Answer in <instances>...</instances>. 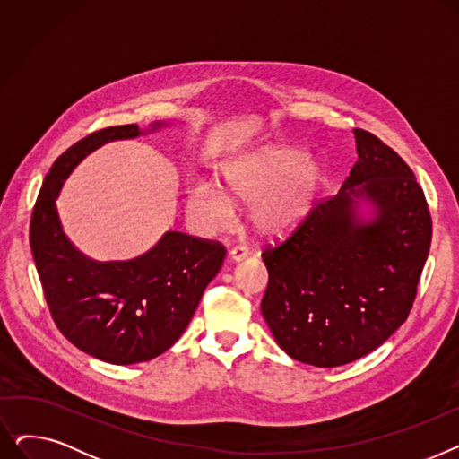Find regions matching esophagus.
Masks as SVG:
<instances>
[{"mask_svg": "<svg viewBox=\"0 0 459 459\" xmlns=\"http://www.w3.org/2000/svg\"><path fill=\"white\" fill-rule=\"evenodd\" d=\"M247 255H249V249L246 246H236L230 249V260H234V262L244 260Z\"/></svg>", "mask_w": 459, "mask_h": 459, "instance_id": "esophagus-1", "label": "esophagus"}]
</instances>
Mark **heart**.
Returning <instances> with one entry per match:
<instances>
[{"label":"heart","mask_w":459,"mask_h":459,"mask_svg":"<svg viewBox=\"0 0 459 459\" xmlns=\"http://www.w3.org/2000/svg\"><path fill=\"white\" fill-rule=\"evenodd\" d=\"M322 169L303 151L272 147L227 165L221 190L210 184L187 189V213L208 230L227 225L236 204H249L253 225L262 232H281L299 221L315 203Z\"/></svg>","instance_id":"heart-1"}]
</instances>
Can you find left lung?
I'll return each mask as SVG.
<instances>
[{
    "label": "left lung",
    "mask_w": 459,
    "mask_h": 459,
    "mask_svg": "<svg viewBox=\"0 0 459 459\" xmlns=\"http://www.w3.org/2000/svg\"><path fill=\"white\" fill-rule=\"evenodd\" d=\"M353 134L359 161L341 191L262 251L270 273L264 320L288 355L322 368L365 357L407 320L431 244L411 169L374 134ZM360 196L378 208L370 224L354 215Z\"/></svg>",
    "instance_id": "left-lung-1"
}]
</instances>
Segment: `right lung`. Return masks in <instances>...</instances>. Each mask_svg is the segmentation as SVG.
<instances>
[{"label":"right lung","instance_id":"right-lung-1","mask_svg":"<svg viewBox=\"0 0 459 459\" xmlns=\"http://www.w3.org/2000/svg\"><path fill=\"white\" fill-rule=\"evenodd\" d=\"M139 134L137 125L109 126L72 144L46 175L30 223L33 260L57 329L113 365L141 363L171 348L227 253L220 242L184 232H167L128 262H92L72 247L56 210L63 180L96 147Z\"/></svg>","mask_w":459,"mask_h":459}]
</instances>
